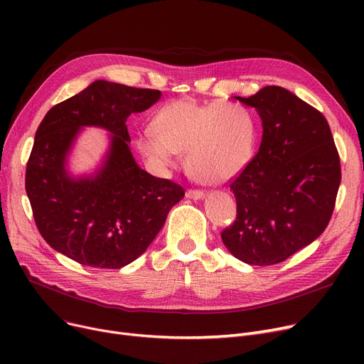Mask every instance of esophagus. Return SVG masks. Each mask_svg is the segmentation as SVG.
<instances>
[{
	"label": "esophagus",
	"mask_w": 364,
	"mask_h": 364,
	"mask_svg": "<svg viewBox=\"0 0 364 364\" xmlns=\"http://www.w3.org/2000/svg\"><path fill=\"white\" fill-rule=\"evenodd\" d=\"M186 196L188 198V199H195V200H198V199H202L203 196H205V193L202 192V190H195V188H188L187 192H186Z\"/></svg>",
	"instance_id": "1"
}]
</instances>
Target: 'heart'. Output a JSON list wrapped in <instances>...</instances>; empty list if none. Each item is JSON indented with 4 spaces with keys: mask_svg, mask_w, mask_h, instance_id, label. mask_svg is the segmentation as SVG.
<instances>
[{
    "mask_svg": "<svg viewBox=\"0 0 364 364\" xmlns=\"http://www.w3.org/2000/svg\"><path fill=\"white\" fill-rule=\"evenodd\" d=\"M153 131L137 141L151 168L165 176L178 153H186L188 172L203 184H223L237 177L252 161L258 137L252 113L228 102H174L156 114Z\"/></svg>",
    "mask_w": 364,
    "mask_h": 364,
    "instance_id": "obj_1",
    "label": "heart"
}]
</instances>
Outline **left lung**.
I'll return each mask as SVG.
<instances>
[{
  "label": "left lung",
  "mask_w": 364,
  "mask_h": 364,
  "mask_svg": "<svg viewBox=\"0 0 364 364\" xmlns=\"http://www.w3.org/2000/svg\"><path fill=\"white\" fill-rule=\"evenodd\" d=\"M262 140L254 159L230 183L237 215L221 232L237 259L274 265L316 240L328 227L341 184V162L326 118L277 85L251 97Z\"/></svg>",
  "instance_id": "1"
}]
</instances>
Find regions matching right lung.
Wrapping results in <instances>:
<instances>
[{"label": "right lung", "instance_id": "1", "mask_svg": "<svg viewBox=\"0 0 364 364\" xmlns=\"http://www.w3.org/2000/svg\"><path fill=\"white\" fill-rule=\"evenodd\" d=\"M159 99V90L99 80L47 112L35 132L25 187L35 224L53 250L114 270L137 259L156 237L184 188L137 165L127 119ZM82 126L107 129L111 147L94 176L72 179L65 159Z\"/></svg>", "mask_w": 364, "mask_h": 364}]
</instances>
